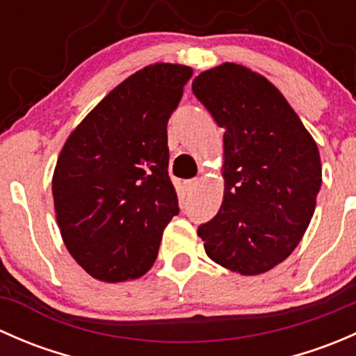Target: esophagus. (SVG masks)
<instances>
[{"mask_svg":"<svg viewBox=\"0 0 356 356\" xmlns=\"http://www.w3.org/2000/svg\"><path fill=\"white\" fill-rule=\"evenodd\" d=\"M198 179H189V181H186L184 182V188H186V191L188 193H193V191H196V188H198Z\"/></svg>","mask_w":356,"mask_h":356,"instance_id":"obj_1","label":"esophagus"}]
</instances>
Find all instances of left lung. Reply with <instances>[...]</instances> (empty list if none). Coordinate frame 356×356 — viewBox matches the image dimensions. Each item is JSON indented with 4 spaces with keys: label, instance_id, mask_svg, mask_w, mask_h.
<instances>
[{
    "label": "left lung",
    "instance_id": "obj_1",
    "mask_svg": "<svg viewBox=\"0 0 356 356\" xmlns=\"http://www.w3.org/2000/svg\"><path fill=\"white\" fill-rule=\"evenodd\" d=\"M193 92L224 129V201L198 236L222 267L264 274L293 253L314 217L318 148L281 91L250 68L201 72Z\"/></svg>",
    "mask_w": 356,
    "mask_h": 356
}]
</instances>
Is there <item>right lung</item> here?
<instances>
[{"mask_svg": "<svg viewBox=\"0 0 356 356\" xmlns=\"http://www.w3.org/2000/svg\"><path fill=\"white\" fill-rule=\"evenodd\" d=\"M191 75L172 63L136 72L77 125L60 153L56 222L68 253L99 281L146 274L163 229L179 213L167 124Z\"/></svg>", "mask_w": 356, "mask_h": 356, "instance_id": "obj_1", "label": "right lung"}]
</instances>
